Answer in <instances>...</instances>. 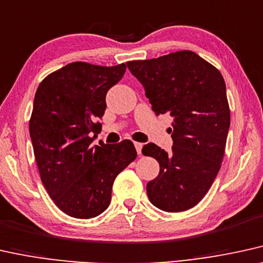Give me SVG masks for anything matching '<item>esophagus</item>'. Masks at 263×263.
Returning <instances> with one entry per match:
<instances>
[{
    "instance_id": "34e87169",
    "label": "esophagus",
    "mask_w": 263,
    "mask_h": 263,
    "mask_svg": "<svg viewBox=\"0 0 263 263\" xmlns=\"http://www.w3.org/2000/svg\"><path fill=\"white\" fill-rule=\"evenodd\" d=\"M135 147H136V151H137V153H138V155H141L142 154V147H143L142 143L135 142Z\"/></svg>"
}]
</instances>
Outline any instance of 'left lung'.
<instances>
[{"instance_id":"obj_1","label":"left lung","mask_w":263,"mask_h":263,"mask_svg":"<svg viewBox=\"0 0 263 263\" xmlns=\"http://www.w3.org/2000/svg\"><path fill=\"white\" fill-rule=\"evenodd\" d=\"M156 115L172 118V152L148 143L143 155L160 165L148 182L149 200L167 212L193 208L205 197L223 160L231 111L217 68L192 51L127 62Z\"/></svg>"}]
</instances>
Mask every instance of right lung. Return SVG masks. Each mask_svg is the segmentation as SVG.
<instances>
[{"label": "right lung", "instance_id": "right-lung-1", "mask_svg": "<svg viewBox=\"0 0 263 263\" xmlns=\"http://www.w3.org/2000/svg\"><path fill=\"white\" fill-rule=\"evenodd\" d=\"M125 71V63L74 62L46 76L35 93L29 131L40 177L54 204L71 217L102 214L116 176L137 158L128 139L92 144L102 131L98 120L107 92Z\"/></svg>", "mask_w": 263, "mask_h": 263}]
</instances>
